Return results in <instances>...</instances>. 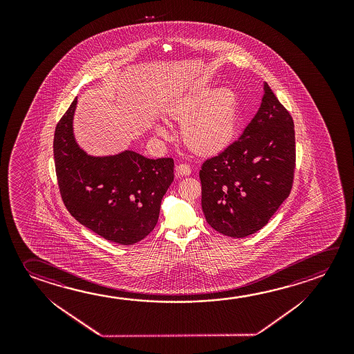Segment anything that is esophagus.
Segmentation results:
<instances>
[{
	"label": "esophagus",
	"mask_w": 354,
	"mask_h": 354,
	"mask_svg": "<svg viewBox=\"0 0 354 354\" xmlns=\"http://www.w3.org/2000/svg\"><path fill=\"white\" fill-rule=\"evenodd\" d=\"M192 174V167L189 164H178L176 165V178H181V176H187Z\"/></svg>",
	"instance_id": "esophagus-1"
}]
</instances>
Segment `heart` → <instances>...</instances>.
Segmentation results:
<instances>
[{"label":"heart","instance_id":"heart-1","mask_svg":"<svg viewBox=\"0 0 354 354\" xmlns=\"http://www.w3.org/2000/svg\"><path fill=\"white\" fill-rule=\"evenodd\" d=\"M175 120L184 122L181 137L192 151L214 154L232 140L237 122V97L230 88H200L180 100L171 110ZM158 132L165 129L158 126Z\"/></svg>","mask_w":354,"mask_h":354}]
</instances>
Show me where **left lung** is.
<instances>
[{
  "label": "left lung",
  "mask_w": 354,
  "mask_h": 354,
  "mask_svg": "<svg viewBox=\"0 0 354 354\" xmlns=\"http://www.w3.org/2000/svg\"><path fill=\"white\" fill-rule=\"evenodd\" d=\"M295 160L292 117L266 82L261 107L242 136L201 167L207 223L228 237L259 231L289 196Z\"/></svg>",
  "instance_id": "obj_1"
}]
</instances>
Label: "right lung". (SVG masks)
<instances>
[{
	"label": "right lung",
	"instance_id": "right-lung-1",
	"mask_svg": "<svg viewBox=\"0 0 354 354\" xmlns=\"http://www.w3.org/2000/svg\"><path fill=\"white\" fill-rule=\"evenodd\" d=\"M76 97L54 133L59 192L70 214L115 243L134 244L157 225L160 203L174 181L173 158L148 159L132 151L110 157L87 156L76 145Z\"/></svg>",
	"mask_w": 354,
	"mask_h": 354
}]
</instances>
